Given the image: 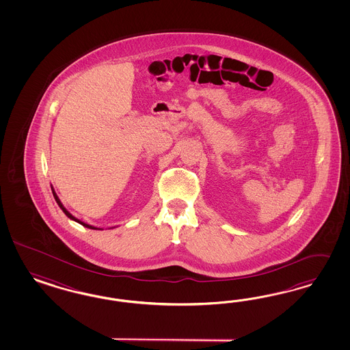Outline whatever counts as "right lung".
I'll return each mask as SVG.
<instances>
[{
  "label": "right lung",
  "mask_w": 350,
  "mask_h": 350,
  "mask_svg": "<svg viewBox=\"0 0 350 350\" xmlns=\"http://www.w3.org/2000/svg\"><path fill=\"white\" fill-rule=\"evenodd\" d=\"M51 190H53V198H55V200H56V202H57V205L60 206V209H62V211H63V212L65 213V215H66L68 218H70L72 221H75V222L79 223V224H82L83 227H87V228H91V230H101V228H97V227H94V226H91V224H87V223L82 222V221H79L78 218H75V215H72L70 213L68 212V211L65 209V206H64L63 204H62V202H60L59 196L56 195V192H55V190H53V186H51Z\"/></svg>",
  "instance_id": "obj_1"
}]
</instances>
